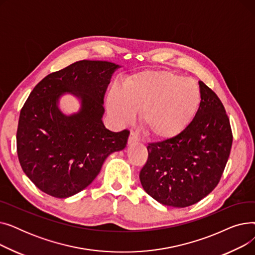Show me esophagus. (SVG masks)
<instances>
[{
  "mask_svg": "<svg viewBox=\"0 0 255 255\" xmlns=\"http://www.w3.org/2000/svg\"><path fill=\"white\" fill-rule=\"evenodd\" d=\"M139 139H138V137H137V133H136V131H131V133H130V135H129V138H128V142L129 143H133V142H137Z\"/></svg>",
  "mask_w": 255,
  "mask_h": 255,
  "instance_id": "esophagus-1",
  "label": "esophagus"
}]
</instances>
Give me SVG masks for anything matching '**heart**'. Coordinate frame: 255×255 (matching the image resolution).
<instances>
[{
    "instance_id": "b5f03b06",
    "label": "heart",
    "mask_w": 255,
    "mask_h": 255,
    "mask_svg": "<svg viewBox=\"0 0 255 255\" xmlns=\"http://www.w3.org/2000/svg\"><path fill=\"white\" fill-rule=\"evenodd\" d=\"M202 92L192 79L171 71H146L115 84L107 95V110L121 124L141 113L143 130L152 137L168 139L183 132L197 115Z\"/></svg>"
}]
</instances>
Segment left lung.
<instances>
[{
  "mask_svg": "<svg viewBox=\"0 0 255 255\" xmlns=\"http://www.w3.org/2000/svg\"><path fill=\"white\" fill-rule=\"evenodd\" d=\"M202 104L180 134L148 144V160L139 172L144 191L160 204L189 207L218 185L229 160L233 132L216 95L199 82Z\"/></svg>",
  "mask_w": 255,
  "mask_h": 255,
  "instance_id": "left-lung-1",
  "label": "left lung"
}]
</instances>
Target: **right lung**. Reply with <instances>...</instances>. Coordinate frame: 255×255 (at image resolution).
Instances as JSON below:
<instances>
[{
  "mask_svg": "<svg viewBox=\"0 0 255 255\" xmlns=\"http://www.w3.org/2000/svg\"><path fill=\"white\" fill-rule=\"evenodd\" d=\"M121 66L78 61L38 83L19 114L16 150L20 166L38 188L58 198L72 196L95 179L105 158L123 150L130 131L106 129L104 95ZM82 99V110L67 117L57 109L61 93Z\"/></svg>",
  "mask_w": 255,
  "mask_h": 255,
  "instance_id": "1",
  "label": "right lung"
}]
</instances>
